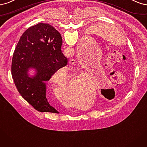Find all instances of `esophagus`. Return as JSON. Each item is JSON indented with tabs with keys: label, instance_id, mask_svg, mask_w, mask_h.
Here are the masks:
<instances>
[{
	"label": "esophagus",
	"instance_id": "1",
	"mask_svg": "<svg viewBox=\"0 0 147 147\" xmlns=\"http://www.w3.org/2000/svg\"><path fill=\"white\" fill-rule=\"evenodd\" d=\"M69 63H75V60H74V59H69Z\"/></svg>",
	"mask_w": 147,
	"mask_h": 147
}]
</instances>
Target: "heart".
<instances>
[{"label":"heart","mask_w":147,"mask_h":147,"mask_svg":"<svg viewBox=\"0 0 147 147\" xmlns=\"http://www.w3.org/2000/svg\"><path fill=\"white\" fill-rule=\"evenodd\" d=\"M80 74L79 73H76L75 74H73L71 76L70 78H69L68 82L67 83V87L65 86V90H68V92H72L73 89H71V88L73 87V85H74L75 80L79 76ZM60 76L64 77V78H67V69H66L64 68H60L54 73V74L53 75V76L52 77V78H51V80H52V82L54 83L55 86H57V85H58L57 82H55V81H54L55 78H57Z\"/></svg>","instance_id":"heart-1"}]
</instances>
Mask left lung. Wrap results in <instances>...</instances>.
<instances>
[{"label": "left lung", "instance_id": "obj_1", "mask_svg": "<svg viewBox=\"0 0 147 147\" xmlns=\"http://www.w3.org/2000/svg\"><path fill=\"white\" fill-rule=\"evenodd\" d=\"M101 93H102V94H103L104 96H105V97H106V94H105V93H104L102 92H101Z\"/></svg>", "mask_w": 147, "mask_h": 147}]
</instances>
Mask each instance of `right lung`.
I'll list each match as a JSON object with an SVG mask.
<instances>
[{"label": "right lung", "instance_id": "add662e5", "mask_svg": "<svg viewBox=\"0 0 147 147\" xmlns=\"http://www.w3.org/2000/svg\"><path fill=\"white\" fill-rule=\"evenodd\" d=\"M60 33L48 24L39 23L27 29L21 36L13 53L11 74L22 97L41 112L57 113L46 98V82L57 71L67 65L61 53ZM36 73L30 77L28 71Z\"/></svg>", "mask_w": 147, "mask_h": 147}]
</instances>
